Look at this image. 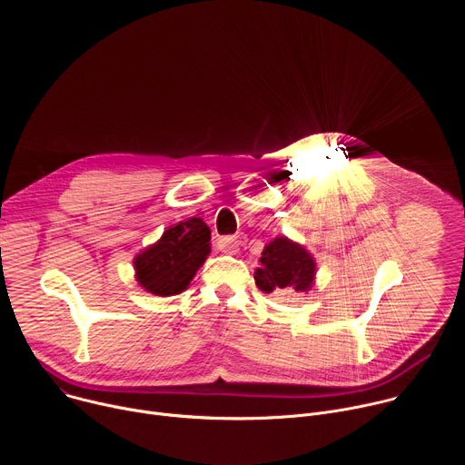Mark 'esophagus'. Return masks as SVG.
Returning <instances> with one entry per match:
<instances>
[{
  "label": "esophagus",
  "instance_id": "obj_1",
  "mask_svg": "<svg viewBox=\"0 0 465 465\" xmlns=\"http://www.w3.org/2000/svg\"><path fill=\"white\" fill-rule=\"evenodd\" d=\"M242 244H244V235H241V233L223 239V246L228 253H235L239 250V246H242Z\"/></svg>",
  "mask_w": 465,
  "mask_h": 465
}]
</instances>
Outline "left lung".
<instances>
[{"label": "left lung", "mask_w": 465, "mask_h": 465, "mask_svg": "<svg viewBox=\"0 0 465 465\" xmlns=\"http://www.w3.org/2000/svg\"><path fill=\"white\" fill-rule=\"evenodd\" d=\"M253 278L262 292L307 291L314 280V261L305 248L280 237L264 248Z\"/></svg>", "instance_id": "8db88e82"}]
</instances>
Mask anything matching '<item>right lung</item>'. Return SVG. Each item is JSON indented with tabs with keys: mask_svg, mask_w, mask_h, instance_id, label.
Masks as SVG:
<instances>
[{
	"mask_svg": "<svg viewBox=\"0 0 465 465\" xmlns=\"http://www.w3.org/2000/svg\"><path fill=\"white\" fill-rule=\"evenodd\" d=\"M210 253V228L191 219L169 228L162 239L136 257L140 285L158 296L182 292Z\"/></svg>",
	"mask_w": 465,
	"mask_h": 465,
	"instance_id": "1",
	"label": "right lung"
}]
</instances>
